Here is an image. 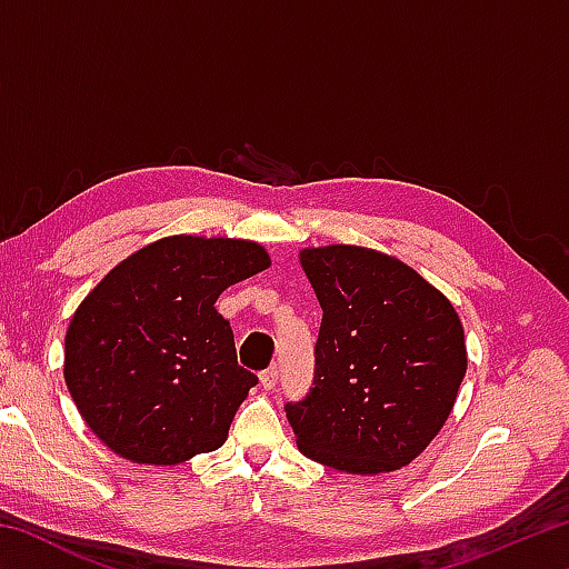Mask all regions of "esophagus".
Wrapping results in <instances>:
<instances>
[{
    "label": "esophagus",
    "instance_id": "34e87169",
    "mask_svg": "<svg viewBox=\"0 0 569 569\" xmlns=\"http://www.w3.org/2000/svg\"><path fill=\"white\" fill-rule=\"evenodd\" d=\"M278 383V369L276 366H271V369H266V371H261V387L266 389V391H271L273 387Z\"/></svg>",
    "mask_w": 569,
    "mask_h": 569
}]
</instances>
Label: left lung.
<instances>
[{
  "label": "left lung",
  "mask_w": 569,
  "mask_h": 569,
  "mask_svg": "<svg viewBox=\"0 0 569 569\" xmlns=\"http://www.w3.org/2000/svg\"><path fill=\"white\" fill-rule=\"evenodd\" d=\"M301 266L323 319L313 389L286 403L298 449L349 475L407 467L445 427L467 373L455 306L371 248H306Z\"/></svg>",
  "instance_id": "8db88e82"
}]
</instances>
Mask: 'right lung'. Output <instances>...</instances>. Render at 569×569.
I'll return each instance as SVG.
<instances>
[{"instance_id": "obj_1", "label": "right lung", "mask_w": 569, "mask_h": 569, "mask_svg": "<svg viewBox=\"0 0 569 569\" xmlns=\"http://www.w3.org/2000/svg\"><path fill=\"white\" fill-rule=\"evenodd\" d=\"M268 266L253 240L170 236L92 288L64 336V381L104 447L134 465L223 447L258 377L238 366L216 301Z\"/></svg>"}]
</instances>
